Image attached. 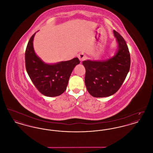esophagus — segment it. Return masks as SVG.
Here are the masks:
<instances>
[{"instance_id": "1", "label": "esophagus", "mask_w": 153, "mask_h": 153, "mask_svg": "<svg viewBox=\"0 0 153 153\" xmlns=\"http://www.w3.org/2000/svg\"><path fill=\"white\" fill-rule=\"evenodd\" d=\"M78 57L81 61H82L87 59V56L85 54L82 53H80V54L78 56Z\"/></svg>"}]
</instances>
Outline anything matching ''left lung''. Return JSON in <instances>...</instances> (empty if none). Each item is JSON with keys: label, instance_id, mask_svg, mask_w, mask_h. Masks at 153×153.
Listing matches in <instances>:
<instances>
[{"label": "left lung", "instance_id": "8db88e82", "mask_svg": "<svg viewBox=\"0 0 153 153\" xmlns=\"http://www.w3.org/2000/svg\"><path fill=\"white\" fill-rule=\"evenodd\" d=\"M114 36L118 50L112 58L104 61H84L85 83L88 92L95 97H108L119 89L129 72L131 59L129 50L123 38L117 31Z\"/></svg>", "mask_w": 153, "mask_h": 153}]
</instances>
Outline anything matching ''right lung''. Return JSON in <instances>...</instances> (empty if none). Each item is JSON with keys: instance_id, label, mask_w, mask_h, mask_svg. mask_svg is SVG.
<instances>
[{"instance_id": "add662e5", "label": "right lung", "mask_w": 153, "mask_h": 153, "mask_svg": "<svg viewBox=\"0 0 153 153\" xmlns=\"http://www.w3.org/2000/svg\"><path fill=\"white\" fill-rule=\"evenodd\" d=\"M35 33L30 39L25 51V66L30 79L36 89L43 95L55 97L63 94L75 66L80 64L78 58L46 64L39 58L33 48Z\"/></svg>"}]
</instances>
